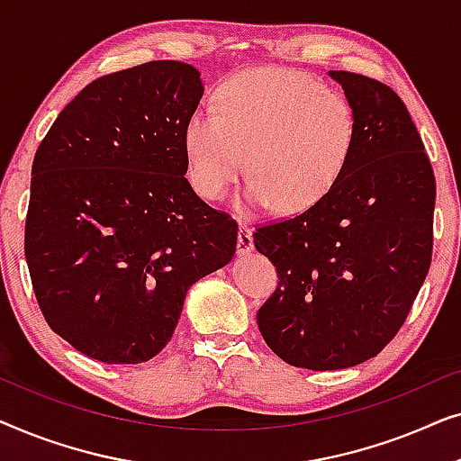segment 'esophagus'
Wrapping results in <instances>:
<instances>
[{
  "label": "esophagus",
  "instance_id": "34e87169",
  "mask_svg": "<svg viewBox=\"0 0 461 461\" xmlns=\"http://www.w3.org/2000/svg\"><path fill=\"white\" fill-rule=\"evenodd\" d=\"M254 251V235L248 224H239V235H237V254L245 256Z\"/></svg>",
  "mask_w": 461,
  "mask_h": 461
}]
</instances>
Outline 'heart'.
Instances as JSON below:
<instances>
[{"label":"heart","mask_w":461,"mask_h":461,"mask_svg":"<svg viewBox=\"0 0 461 461\" xmlns=\"http://www.w3.org/2000/svg\"><path fill=\"white\" fill-rule=\"evenodd\" d=\"M182 131L194 191L218 201L248 169L241 213L304 212L333 191L357 142V113L342 92L292 68H251L218 90Z\"/></svg>","instance_id":"b5f03b06"}]
</instances>
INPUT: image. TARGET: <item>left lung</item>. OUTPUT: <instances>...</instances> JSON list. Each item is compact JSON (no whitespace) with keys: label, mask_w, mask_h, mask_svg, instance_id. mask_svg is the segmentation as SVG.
Masks as SVG:
<instances>
[{"label":"left lung","mask_w":461,"mask_h":461,"mask_svg":"<svg viewBox=\"0 0 461 461\" xmlns=\"http://www.w3.org/2000/svg\"><path fill=\"white\" fill-rule=\"evenodd\" d=\"M357 113V142L333 191L254 232L279 273L258 311L268 348L294 367L344 369L405 323L432 260L437 185L402 100L380 81L330 71Z\"/></svg>","instance_id":"obj_1"}]
</instances>
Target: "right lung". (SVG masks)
Masks as SVG:
<instances>
[{
    "mask_svg": "<svg viewBox=\"0 0 461 461\" xmlns=\"http://www.w3.org/2000/svg\"><path fill=\"white\" fill-rule=\"evenodd\" d=\"M201 73L155 60L68 103L37 149L24 256L52 331L86 357L136 365L166 348L186 292L226 267L237 222L186 180Z\"/></svg>",
    "mask_w": 461,
    "mask_h": 461,
    "instance_id": "add662e5",
    "label": "right lung"
}]
</instances>
